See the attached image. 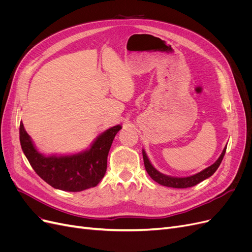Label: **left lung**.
I'll return each mask as SVG.
<instances>
[{
	"instance_id": "1",
	"label": "left lung",
	"mask_w": 252,
	"mask_h": 252,
	"mask_svg": "<svg viewBox=\"0 0 252 252\" xmlns=\"http://www.w3.org/2000/svg\"><path fill=\"white\" fill-rule=\"evenodd\" d=\"M226 152V147L224 148L222 155L220 156V158L217 159L216 163H213L211 166L207 167V168L202 170L201 172L191 175V177H187V178H174V177H168V175H165L161 172H158L154 166L151 165L149 162V159L146 156V152L143 150V159H144V165H145V169H146L147 173L150 175V178L158 183L159 185H163L166 187H172V188H188V187H192L195 186L196 184H199L202 181L208 179L209 177L217 171L219 168V166L222 162V159L225 156Z\"/></svg>"
}]
</instances>
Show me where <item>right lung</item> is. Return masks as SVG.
Wrapping results in <instances>:
<instances>
[{
  "label": "right lung",
  "instance_id": "obj_1",
  "mask_svg": "<svg viewBox=\"0 0 252 252\" xmlns=\"http://www.w3.org/2000/svg\"><path fill=\"white\" fill-rule=\"evenodd\" d=\"M122 127L113 126L97 136L90 149L72 156L41 155L20 124V142L28 162L40 178L56 189L82 191L96 186L107 169V157L114 136Z\"/></svg>",
  "mask_w": 252,
  "mask_h": 252
}]
</instances>
